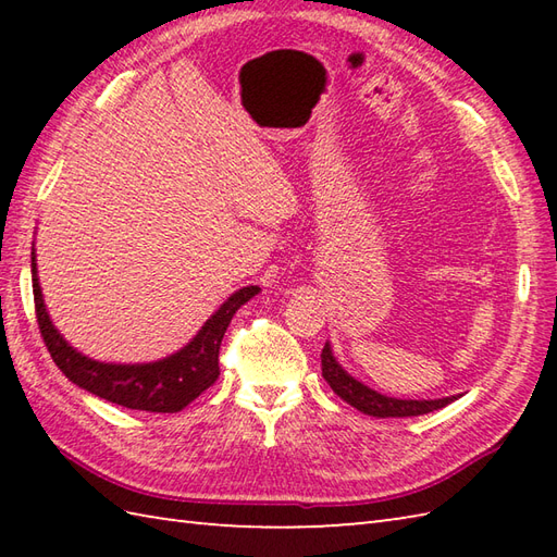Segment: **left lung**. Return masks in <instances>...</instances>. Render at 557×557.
<instances>
[{
    "instance_id": "obj_1",
    "label": "left lung",
    "mask_w": 557,
    "mask_h": 557,
    "mask_svg": "<svg viewBox=\"0 0 557 557\" xmlns=\"http://www.w3.org/2000/svg\"><path fill=\"white\" fill-rule=\"evenodd\" d=\"M321 363H323V377L327 385L333 387V393L342 397L351 405L354 409H359L369 417L377 419H387V417H419V413H429L435 409H443L449 401H455L457 397H443V399H399V397H387L381 395L377 389L363 385L357 377L349 375L345 369H342L339 361L335 359L333 347L330 342H325L323 354H321Z\"/></svg>"
}]
</instances>
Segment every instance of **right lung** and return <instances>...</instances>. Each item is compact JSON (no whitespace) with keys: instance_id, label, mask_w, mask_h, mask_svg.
Returning a JSON list of instances; mask_svg holds the SVG:
<instances>
[{"instance_id":"1","label":"right lung","mask_w":557,"mask_h":557,"mask_svg":"<svg viewBox=\"0 0 557 557\" xmlns=\"http://www.w3.org/2000/svg\"><path fill=\"white\" fill-rule=\"evenodd\" d=\"M30 272L38 325L47 349H50L54 363L59 366V371H62L71 383L88 389V393L100 399L112 401V405L158 413L182 411L218 381V357L224 330L232 323L234 313L260 292V287L256 285L236 289L232 297L208 318L203 327L194 335V339L180 351L170 354V357L148 363H108L90 359L86 354L71 347L64 335L54 327L42 299L38 263H35V248L30 253Z\"/></svg>"}]
</instances>
